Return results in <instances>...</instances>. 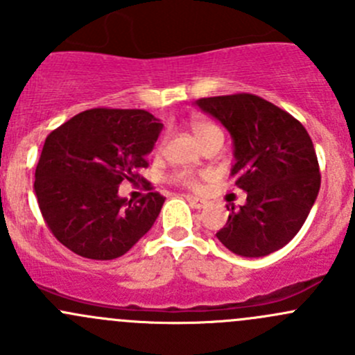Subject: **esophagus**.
<instances>
[{"label": "esophagus", "mask_w": 355, "mask_h": 355, "mask_svg": "<svg viewBox=\"0 0 355 355\" xmlns=\"http://www.w3.org/2000/svg\"><path fill=\"white\" fill-rule=\"evenodd\" d=\"M185 199H187L189 202L192 204V206L198 207V209H202V207H204V200L199 199V198H196V196H185Z\"/></svg>", "instance_id": "34e87169"}]
</instances>
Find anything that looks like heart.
Segmentation results:
<instances>
[{
  "label": "heart",
  "instance_id": "heart-1",
  "mask_svg": "<svg viewBox=\"0 0 355 355\" xmlns=\"http://www.w3.org/2000/svg\"><path fill=\"white\" fill-rule=\"evenodd\" d=\"M191 130L202 148L206 144H209V142L216 141V139H223V132H221L216 125L211 123V121H204V120L192 121ZM173 180L180 182V184L184 185H189V187H196V185H198L194 175L189 173V171H178V173L173 175Z\"/></svg>",
  "mask_w": 355,
  "mask_h": 355
}]
</instances>
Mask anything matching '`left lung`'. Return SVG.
<instances>
[{
  "label": "left lung",
  "mask_w": 355,
  "mask_h": 355,
  "mask_svg": "<svg viewBox=\"0 0 355 355\" xmlns=\"http://www.w3.org/2000/svg\"><path fill=\"white\" fill-rule=\"evenodd\" d=\"M234 139L235 185L247 192L216 234L228 250L263 257L287 245L302 228L321 185L320 164L304 125L254 94L196 101Z\"/></svg>",
  "instance_id": "obj_1"
}]
</instances>
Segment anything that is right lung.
Returning a JSON list of instances; mask_svg holds the SVG:
<instances>
[{
  "mask_svg": "<svg viewBox=\"0 0 355 355\" xmlns=\"http://www.w3.org/2000/svg\"><path fill=\"white\" fill-rule=\"evenodd\" d=\"M163 125L144 110L82 111L46 137L34 191L51 234L71 252L96 261L123 256L155 225L164 198L118 196L135 182ZM151 191V184L146 182Z\"/></svg>",
  "mask_w": 355,
  "mask_h": 355,
  "instance_id": "obj_1",
  "label": "right lung"
}]
</instances>
